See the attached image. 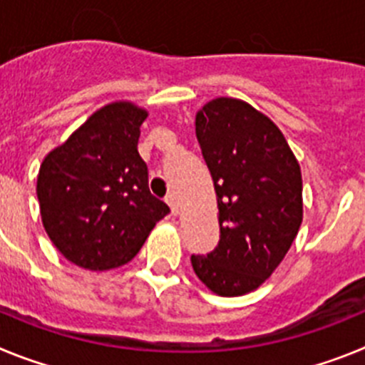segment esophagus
<instances>
[{"instance_id": "34e87169", "label": "esophagus", "mask_w": 365, "mask_h": 365, "mask_svg": "<svg viewBox=\"0 0 365 365\" xmlns=\"http://www.w3.org/2000/svg\"><path fill=\"white\" fill-rule=\"evenodd\" d=\"M166 202L170 205V208H172V214H179V199H177L175 193H170V195H166Z\"/></svg>"}]
</instances>
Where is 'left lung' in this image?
Returning a JSON list of instances; mask_svg holds the SVG:
<instances>
[{
    "label": "left lung",
    "instance_id": "8db88e82",
    "mask_svg": "<svg viewBox=\"0 0 365 365\" xmlns=\"http://www.w3.org/2000/svg\"><path fill=\"white\" fill-rule=\"evenodd\" d=\"M214 180L219 243L192 256L197 278L219 296L254 291L278 269L303 217L302 172L269 117L237 98H215L195 117Z\"/></svg>",
    "mask_w": 365,
    "mask_h": 365
}]
</instances>
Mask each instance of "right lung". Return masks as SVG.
I'll return each mask as SVG.
<instances>
[{
    "label": "right lung",
    "mask_w": 365,
    "mask_h": 365,
    "mask_svg": "<svg viewBox=\"0 0 365 365\" xmlns=\"http://www.w3.org/2000/svg\"><path fill=\"white\" fill-rule=\"evenodd\" d=\"M148 113L113 102L87 118L38 173L41 222L54 247L74 265L108 270L125 265L170 208L151 195L138 155Z\"/></svg>",
    "instance_id": "obj_1"
}]
</instances>
